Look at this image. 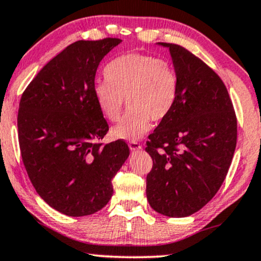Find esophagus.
<instances>
[{"instance_id": "34e87169", "label": "esophagus", "mask_w": 261, "mask_h": 261, "mask_svg": "<svg viewBox=\"0 0 261 261\" xmlns=\"http://www.w3.org/2000/svg\"><path fill=\"white\" fill-rule=\"evenodd\" d=\"M128 146H129L130 151H138V150H140V148H141V145L139 144L138 141H130V143L128 144Z\"/></svg>"}]
</instances>
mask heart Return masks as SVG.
<instances>
[{"mask_svg": "<svg viewBox=\"0 0 261 261\" xmlns=\"http://www.w3.org/2000/svg\"><path fill=\"white\" fill-rule=\"evenodd\" d=\"M106 81L97 84L93 97L107 120L115 122L122 113L124 99L129 110L111 128V137L135 141L147 133L151 121L162 122L177 103L180 77L174 64L144 54H127L108 64Z\"/></svg>", "mask_w": 261, "mask_h": 261, "instance_id": "obj_1", "label": "heart"}]
</instances>
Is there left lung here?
I'll use <instances>...</instances> for the list:
<instances>
[{
  "mask_svg": "<svg viewBox=\"0 0 261 261\" xmlns=\"http://www.w3.org/2000/svg\"><path fill=\"white\" fill-rule=\"evenodd\" d=\"M170 50L180 77L177 103L148 135L151 155L146 195L168 217H187L204 207L221 188L238 141V118L217 73L184 46Z\"/></svg>",
  "mask_w": 261,
  "mask_h": 261,
  "instance_id": "8db88e82",
  "label": "left lung"
}]
</instances>
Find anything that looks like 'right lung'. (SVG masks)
<instances>
[{
	"label": "right lung",
	"mask_w": 261,
	"mask_h": 261,
	"mask_svg": "<svg viewBox=\"0 0 261 261\" xmlns=\"http://www.w3.org/2000/svg\"><path fill=\"white\" fill-rule=\"evenodd\" d=\"M118 38L77 40L40 69L23 91L18 132L23 165L53 208L81 217L113 195V178L129 155L123 140L99 144L109 126L93 97L103 57Z\"/></svg>",
	"instance_id": "right-lung-1"
}]
</instances>
